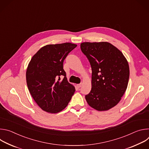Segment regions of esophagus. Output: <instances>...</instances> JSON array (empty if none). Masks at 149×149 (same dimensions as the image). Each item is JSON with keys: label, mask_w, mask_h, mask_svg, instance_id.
I'll list each match as a JSON object with an SVG mask.
<instances>
[{"label": "esophagus", "mask_w": 149, "mask_h": 149, "mask_svg": "<svg viewBox=\"0 0 149 149\" xmlns=\"http://www.w3.org/2000/svg\"><path fill=\"white\" fill-rule=\"evenodd\" d=\"M81 86H82V84L81 83V84H78L77 85V86L78 88H80L81 87Z\"/></svg>", "instance_id": "esophagus-1"}]
</instances>
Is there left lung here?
<instances>
[{
  "label": "left lung",
  "instance_id": "8db88e82",
  "mask_svg": "<svg viewBox=\"0 0 149 149\" xmlns=\"http://www.w3.org/2000/svg\"><path fill=\"white\" fill-rule=\"evenodd\" d=\"M80 47L92 69V88L86 95V101L98 111L109 110L120 102L127 89L128 62L118 49L107 42H83Z\"/></svg>",
  "mask_w": 149,
  "mask_h": 149
}]
</instances>
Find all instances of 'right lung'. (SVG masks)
I'll return each mask as SVG.
<instances>
[{
	"label": "right lung",
	"instance_id": "right-lung-1",
	"mask_svg": "<svg viewBox=\"0 0 149 149\" xmlns=\"http://www.w3.org/2000/svg\"><path fill=\"white\" fill-rule=\"evenodd\" d=\"M77 46L69 42L47 45L41 48L29 63L26 73L28 88L36 104L46 112L61 111L74 94L75 87L67 81L63 62ZM62 76L64 78L61 81Z\"/></svg>",
	"mask_w": 149,
	"mask_h": 149
}]
</instances>
